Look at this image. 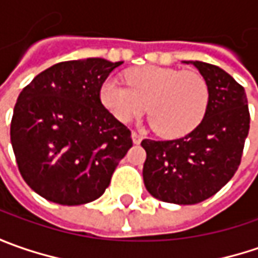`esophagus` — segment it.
I'll use <instances>...</instances> for the list:
<instances>
[{"mask_svg": "<svg viewBox=\"0 0 258 258\" xmlns=\"http://www.w3.org/2000/svg\"><path fill=\"white\" fill-rule=\"evenodd\" d=\"M132 139H134V142L135 144H139L141 141H142V135L141 134H138V132H132Z\"/></svg>", "mask_w": 258, "mask_h": 258, "instance_id": "1", "label": "esophagus"}]
</instances>
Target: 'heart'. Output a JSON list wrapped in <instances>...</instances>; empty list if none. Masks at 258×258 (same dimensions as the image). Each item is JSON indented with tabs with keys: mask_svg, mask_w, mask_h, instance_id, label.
<instances>
[{
	"mask_svg": "<svg viewBox=\"0 0 258 258\" xmlns=\"http://www.w3.org/2000/svg\"><path fill=\"white\" fill-rule=\"evenodd\" d=\"M126 82L107 79L100 89L102 103L119 122L127 123L148 110L156 134L179 138L192 132L207 113L210 87L198 72L144 66L131 70Z\"/></svg>",
	"mask_w": 258,
	"mask_h": 258,
	"instance_id": "heart-1",
	"label": "heart"
}]
</instances>
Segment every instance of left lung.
I'll list each match as a JSON object with an SVG mask.
<instances>
[{"label":"left lung","mask_w":258,"mask_h":258,"mask_svg":"<svg viewBox=\"0 0 258 258\" xmlns=\"http://www.w3.org/2000/svg\"><path fill=\"white\" fill-rule=\"evenodd\" d=\"M194 64L210 87L203 122L191 134L172 141L144 139V182L159 201L192 205L213 197L237 172L250 129L244 87L223 69Z\"/></svg>","instance_id":"obj_1"}]
</instances>
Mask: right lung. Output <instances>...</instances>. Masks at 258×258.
Returning <instances> with one entry per match:
<instances>
[{"label": "right lung", "instance_id": "add662e5", "mask_svg": "<svg viewBox=\"0 0 258 258\" xmlns=\"http://www.w3.org/2000/svg\"><path fill=\"white\" fill-rule=\"evenodd\" d=\"M122 61L85 58L51 66L23 89L11 119L21 176L43 198L82 205L102 197L132 146L131 131L100 100Z\"/></svg>", "mask_w": 258, "mask_h": 258}]
</instances>
